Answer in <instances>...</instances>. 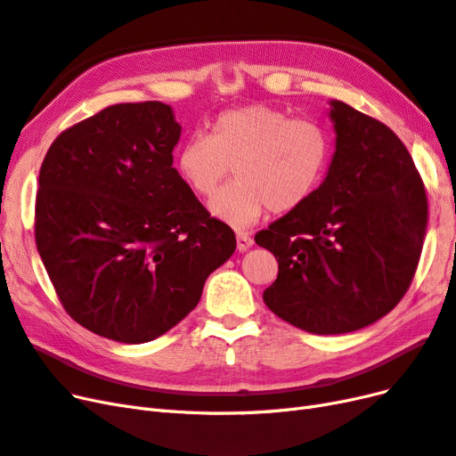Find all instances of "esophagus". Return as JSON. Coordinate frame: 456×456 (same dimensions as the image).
<instances>
[{
	"instance_id": "obj_1",
	"label": "esophagus",
	"mask_w": 456,
	"mask_h": 456,
	"mask_svg": "<svg viewBox=\"0 0 456 456\" xmlns=\"http://www.w3.org/2000/svg\"><path fill=\"white\" fill-rule=\"evenodd\" d=\"M236 240H238V249H240L241 253H243V251H247V249H251V247H253V240H251L249 233H245V232H238Z\"/></svg>"
}]
</instances>
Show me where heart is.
Listing matches in <instances>:
<instances>
[{
    "mask_svg": "<svg viewBox=\"0 0 456 456\" xmlns=\"http://www.w3.org/2000/svg\"><path fill=\"white\" fill-rule=\"evenodd\" d=\"M333 159V136L320 121L251 104L220 114L211 136L191 134L176 151L188 188L213 201L231 167L239 181L213 203V215L247 226L268 209L295 211L322 186Z\"/></svg>",
    "mask_w": 456,
    "mask_h": 456,
    "instance_id": "heart-1",
    "label": "heart"
}]
</instances>
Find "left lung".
Returning <instances> with one entry per match:
<instances>
[{"instance_id":"left-lung-1","label":"left lung","mask_w":456,"mask_h":456,"mask_svg":"<svg viewBox=\"0 0 456 456\" xmlns=\"http://www.w3.org/2000/svg\"><path fill=\"white\" fill-rule=\"evenodd\" d=\"M329 116L337 150L325 181L255 236L278 260L266 306L315 335L352 333L394 310L415 278L428 224L424 183L397 134L342 101Z\"/></svg>"}]
</instances>
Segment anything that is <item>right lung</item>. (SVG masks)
Returning a JSON list of instances; mask_svg holds the SVG:
<instances>
[{"label":"right lung","mask_w":456,"mask_h":456,"mask_svg":"<svg viewBox=\"0 0 456 456\" xmlns=\"http://www.w3.org/2000/svg\"><path fill=\"white\" fill-rule=\"evenodd\" d=\"M171 106L123 102L62 131L36 196V245L66 314L110 340L141 344L198 306L236 251L173 167Z\"/></svg>","instance_id":"obj_1"}]
</instances>
